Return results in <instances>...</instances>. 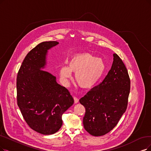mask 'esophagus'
<instances>
[{
    "instance_id": "1",
    "label": "esophagus",
    "mask_w": 151,
    "mask_h": 151,
    "mask_svg": "<svg viewBox=\"0 0 151 151\" xmlns=\"http://www.w3.org/2000/svg\"><path fill=\"white\" fill-rule=\"evenodd\" d=\"M74 103L77 104L79 102V99H78L76 96H74Z\"/></svg>"
}]
</instances>
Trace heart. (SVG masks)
Instances as JSON below:
<instances>
[{
	"mask_svg": "<svg viewBox=\"0 0 151 151\" xmlns=\"http://www.w3.org/2000/svg\"><path fill=\"white\" fill-rule=\"evenodd\" d=\"M105 70L106 64L103 59L90 53L83 52L72 56L68 66H61L59 76L63 83L66 84L72 77V72H74L76 81L79 86L90 88L101 79Z\"/></svg>",
	"mask_w": 151,
	"mask_h": 151,
	"instance_id": "1",
	"label": "heart"
}]
</instances>
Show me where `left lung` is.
Returning <instances> with one entry per match:
<instances>
[{
  "mask_svg": "<svg viewBox=\"0 0 151 151\" xmlns=\"http://www.w3.org/2000/svg\"><path fill=\"white\" fill-rule=\"evenodd\" d=\"M129 92L127 69L114 53L111 69L104 81L79 100L86 108L83 124L89 134L104 136L115 127L127 108Z\"/></svg>",
  "mask_w": 151,
  "mask_h": 151,
  "instance_id": "left-lung-1",
  "label": "left lung"
}]
</instances>
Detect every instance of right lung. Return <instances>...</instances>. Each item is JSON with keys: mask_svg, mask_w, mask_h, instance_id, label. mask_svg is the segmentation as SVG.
<instances>
[{"mask_svg": "<svg viewBox=\"0 0 151 151\" xmlns=\"http://www.w3.org/2000/svg\"><path fill=\"white\" fill-rule=\"evenodd\" d=\"M58 44L45 41L35 47L24 59L17 77V105L22 116L30 128L44 135L61 128L63 114L74 104L68 90L43 70L47 50Z\"/></svg>", "mask_w": 151, "mask_h": 151, "instance_id": "right-lung-1", "label": "right lung"}]
</instances>
